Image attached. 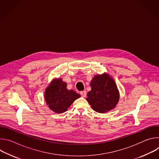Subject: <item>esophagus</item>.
<instances>
[{
	"mask_svg": "<svg viewBox=\"0 0 159 159\" xmlns=\"http://www.w3.org/2000/svg\"><path fill=\"white\" fill-rule=\"evenodd\" d=\"M80 94H81V96H82V97L85 98V97H86V96H87V93H86L85 90H84V91H81V92H80Z\"/></svg>",
	"mask_w": 159,
	"mask_h": 159,
	"instance_id": "1",
	"label": "esophagus"
}]
</instances>
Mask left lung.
<instances>
[{"label":"left lung","mask_w":159,"mask_h":159,"mask_svg":"<svg viewBox=\"0 0 159 159\" xmlns=\"http://www.w3.org/2000/svg\"><path fill=\"white\" fill-rule=\"evenodd\" d=\"M90 85L91 90L87 93L86 99L94 111L103 113L116 106L119 101V91L115 81L109 75H96Z\"/></svg>","instance_id":"1"}]
</instances>
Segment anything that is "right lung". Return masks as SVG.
<instances>
[{"label": "right lung", "mask_w": 159, "mask_h": 159, "mask_svg": "<svg viewBox=\"0 0 159 159\" xmlns=\"http://www.w3.org/2000/svg\"><path fill=\"white\" fill-rule=\"evenodd\" d=\"M80 96L73 90H68L61 79L53 80L47 88L45 100L48 107L56 113L66 111L72 103Z\"/></svg>", "instance_id": "obj_1"}]
</instances>
